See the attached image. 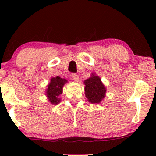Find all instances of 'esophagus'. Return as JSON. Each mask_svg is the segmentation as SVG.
<instances>
[{
	"label": "esophagus",
	"mask_w": 156,
	"mask_h": 156,
	"mask_svg": "<svg viewBox=\"0 0 156 156\" xmlns=\"http://www.w3.org/2000/svg\"><path fill=\"white\" fill-rule=\"evenodd\" d=\"M71 76H72L73 80H74L75 81H78V80H79V78H78V75L76 74V73H72Z\"/></svg>",
	"instance_id": "obj_1"
}]
</instances>
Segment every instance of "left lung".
I'll use <instances>...</instances> for the list:
<instances>
[{"instance_id": "left-lung-1", "label": "left lung", "mask_w": 156, "mask_h": 156, "mask_svg": "<svg viewBox=\"0 0 156 156\" xmlns=\"http://www.w3.org/2000/svg\"><path fill=\"white\" fill-rule=\"evenodd\" d=\"M86 97L92 103H98L101 102L105 97L106 90L98 76H92L89 79L84 81Z\"/></svg>"}]
</instances>
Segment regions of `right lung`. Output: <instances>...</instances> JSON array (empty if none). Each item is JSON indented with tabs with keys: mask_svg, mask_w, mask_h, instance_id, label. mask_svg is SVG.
Here are the masks:
<instances>
[{
	"mask_svg": "<svg viewBox=\"0 0 156 156\" xmlns=\"http://www.w3.org/2000/svg\"><path fill=\"white\" fill-rule=\"evenodd\" d=\"M67 82V80L58 76L51 78V83L48 86L47 92H46L48 101L51 103L56 105L61 101L58 96L62 93L63 86Z\"/></svg>",
	"mask_w": 156,
	"mask_h": 156,
	"instance_id": "1",
	"label": "right lung"
}]
</instances>
